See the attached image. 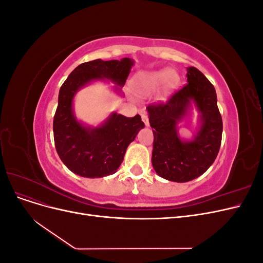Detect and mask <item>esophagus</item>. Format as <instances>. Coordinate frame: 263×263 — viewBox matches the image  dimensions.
Instances as JSON below:
<instances>
[{"label": "esophagus", "mask_w": 263, "mask_h": 263, "mask_svg": "<svg viewBox=\"0 0 263 263\" xmlns=\"http://www.w3.org/2000/svg\"><path fill=\"white\" fill-rule=\"evenodd\" d=\"M141 119H142V122L145 123V125L146 126H149V121H148V116L145 114V113H142L141 114Z\"/></svg>", "instance_id": "obj_1"}]
</instances>
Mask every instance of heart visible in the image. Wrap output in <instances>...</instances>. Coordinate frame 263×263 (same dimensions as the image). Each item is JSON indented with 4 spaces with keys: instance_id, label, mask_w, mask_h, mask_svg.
I'll return each instance as SVG.
<instances>
[{
    "instance_id": "heart-1",
    "label": "heart",
    "mask_w": 263,
    "mask_h": 263,
    "mask_svg": "<svg viewBox=\"0 0 263 263\" xmlns=\"http://www.w3.org/2000/svg\"><path fill=\"white\" fill-rule=\"evenodd\" d=\"M168 81L169 84H172L176 81V78L172 77V71L170 69H161L140 74L137 81V86L140 92L148 94L160 89Z\"/></svg>"
}]
</instances>
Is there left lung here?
Wrapping results in <instances>:
<instances>
[{
  "label": "left lung",
  "instance_id": "obj_1",
  "mask_svg": "<svg viewBox=\"0 0 263 263\" xmlns=\"http://www.w3.org/2000/svg\"><path fill=\"white\" fill-rule=\"evenodd\" d=\"M187 84L165 104L147 107L154 130L151 162L159 177L172 182H189L208 170L219 151L222 133L215 87L200 70L186 68ZM194 107L199 112L198 129L191 140L181 139L177 124Z\"/></svg>",
  "mask_w": 263,
  "mask_h": 263
}]
</instances>
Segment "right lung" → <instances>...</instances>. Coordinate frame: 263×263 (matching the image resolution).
Segmentation results:
<instances>
[{"label":"right lung","mask_w":263,"mask_h":263,"mask_svg":"<svg viewBox=\"0 0 263 263\" xmlns=\"http://www.w3.org/2000/svg\"><path fill=\"white\" fill-rule=\"evenodd\" d=\"M134 60L101 59L81 63L60 87L58 107L53 117L55 150L67 168L83 178H103L114 174L124 160L127 147L145 127L141 117L110 113L98 126L79 121L73 100L82 87L95 81L113 82V90L123 97L122 87L129 76Z\"/></svg>","instance_id":"1"}]
</instances>
